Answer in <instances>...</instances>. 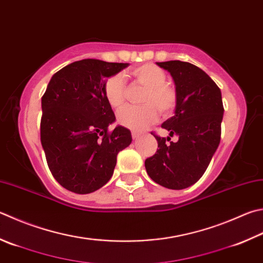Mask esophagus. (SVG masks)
<instances>
[{"label": "esophagus", "instance_id": "1", "mask_svg": "<svg viewBox=\"0 0 263 263\" xmlns=\"http://www.w3.org/2000/svg\"><path fill=\"white\" fill-rule=\"evenodd\" d=\"M132 137L134 138V140H136V138L140 137V133L136 132V130H133L132 132Z\"/></svg>", "mask_w": 263, "mask_h": 263}]
</instances>
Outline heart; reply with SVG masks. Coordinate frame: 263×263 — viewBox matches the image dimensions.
I'll use <instances>...</instances> for the list:
<instances>
[{
	"label": "heart",
	"mask_w": 263,
	"mask_h": 263,
	"mask_svg": "<svg viewBox=\"0 0 263 263\" xmlns=\"http://www.w3.org/2000/svg\"><path fill=\"white\" fill-rule=\"evenodd\" d=\"M129 76L138 85L145 87L141 106H125L118 112V120L130 129H143L158 118V111L168 116L177 105V90L167 82V74L161 67L147 63L129 71ZM104 97L112 108H120L126 101V83L121 74L107 78L103 85Z\"/></svg>",
	"instance_id": "obj_1"
}]
</instances>
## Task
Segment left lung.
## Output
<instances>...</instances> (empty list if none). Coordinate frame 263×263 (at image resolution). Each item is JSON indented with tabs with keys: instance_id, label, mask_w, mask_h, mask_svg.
Listing matches in <instances>:
<instances>
[{
	"instance_id": "1",
	"label": "left lung",
	"mask_w": 263,
	"mask_h": 263,
	"mask_svg": "<svg viewBox=\"0 0 263 263\" xmlns=\"http://www.w3.org/2000/svg\"><path fill=\"white\" fill-rule=\"evenodd\" d=\"M174 79L177 90L175 115L162 123L170 137L151 134L158 142L157 152L145 159L147 175L168 189L181 190L204 175L221 140L223 103L220 88L193 64L181 61L157 63ZM170 141L171 143L167 142Z\"/></svg>"
}]
</instances>
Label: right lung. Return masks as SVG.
Returning <instances> with one entry per match:
<instances>
[{
  "instance_id": "obj_1",
  "label": "right lung",
  "mask_w": 263,
  "mask_h": 263,
  "mask_svg": "<svg viewBox=\"0 0 263 263\" xmlns=\"http://www.w3.org/2000/svg\"><path fill=\"white\" fill-rule=\"evenodd\" d=\"M127 63L82 59L54 73L42 96L41 144L49 170L59 184L86 195L113 175L117 156L132 143L130 130H110L116 120L103 92L104 79Z\"/></svg>"
}]
</instances>
